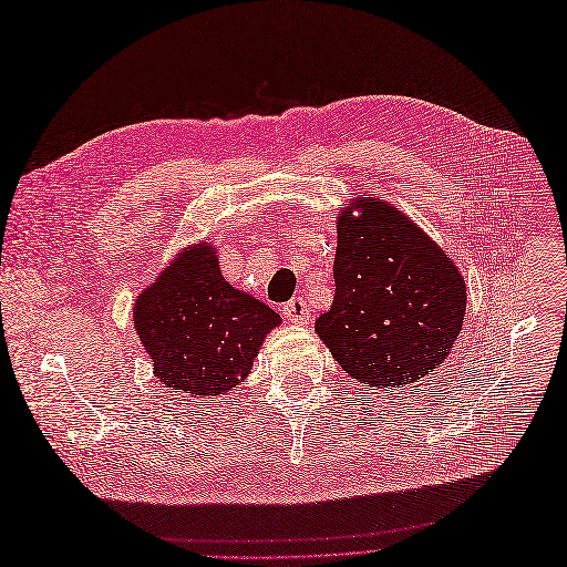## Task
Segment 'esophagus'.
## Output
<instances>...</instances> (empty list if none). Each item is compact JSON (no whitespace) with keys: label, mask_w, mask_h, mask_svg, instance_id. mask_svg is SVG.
I'll return each mask as SVG.
<instances>
[{"label":"esophagus","mask_w":567,"mask_h":567,"mask_svg":"<svg viewBox=\"0 0 567 567\" xmlns=\"http://www.w3.org/2000/svg\"><path fill=\"white\" fill-rule=\"evenodd\" d=\"M281 315L290 323H307V321H310V307H307V302L302 298H293L281 307Z\"/></svg>","instance_id":"obj_1"}]
</instances>
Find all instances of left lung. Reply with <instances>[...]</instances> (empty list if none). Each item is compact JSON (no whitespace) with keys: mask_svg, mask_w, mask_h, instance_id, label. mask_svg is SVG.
I'll list each match as a JSON object with an SVG mask.
<instances>
[{"mask_svg":"<svg viewBox=\"0 0 567 567\" xmlns=\"http://www.w3.org/2000/svg\"><path fill=\"white\" fill-rule=\"evenodd\" d=\"M336 225V296L315 331L364 385L416 383L454 348L466 281L431 236L375 196L346 203Z\"/></svg>","mask_w":567,"mask_h":567,"instance_id":"obj_1","label":"left lung"}]
</instances>
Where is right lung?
I'll return each instance as SVG.
<instances>
[{"instance_id":"right-lung-1","label":"right lung","mask_w":567,"mask_h":567,"mask_svg":"<svg viewBox=\"0 0 567 567\" xmlns=\"http://www.w3.org/2000/svg\"><path fill=\"white\" fill-rule=\"evenodd\" d=\"M132 321L165 388L215 398L246 381L281 317L225 281L215 248L203 241L182 250L140 293Z\"/></svg>"}]
</instances>
